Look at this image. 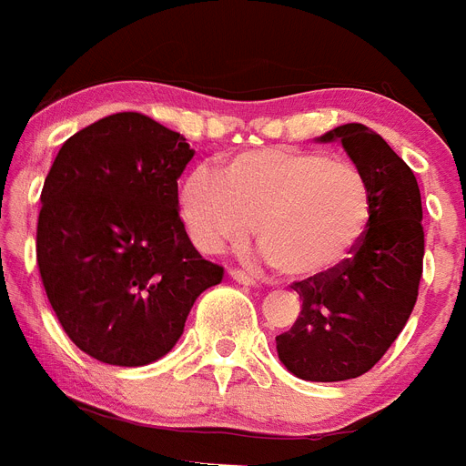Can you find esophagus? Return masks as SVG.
I'll return each mask as SVG.
<instances>
[{
  "label": "esophagus",
  "instance_id": "esophagus-1",
  "mask_svg": "<svg viewBox=\"0 0 466 466\" xmlns=\"http://www.w3.org/2000/svg\"><path fill=\"white\" fill-rule=\"evenodd\" d=\"M230 279H236L238 284H247V287H252V284H257V278L249 273H245V270H238V268H230L228 270Z\"/></svg>",
  "mask_w": 466,
  "mask_h": 466
}]
</instances>
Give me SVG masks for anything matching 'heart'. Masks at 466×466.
Masks as SVG:
<instances>
[{
    "instance_id": "b5f03b06",
    "label": "heart",
    "mask_w": 466,
    "mask_h": 466,
    "mask_svg": "<svg viewBox=\"0 0 466 466\" xmlns=\"http://www.w3.org/2000/svg\"><path fill=\"white\" fill-rule=\"evenodd\" d=\"M179 217L203 254L257 240L279 275L331 273L360 247L373 219V188L357 166L322 151L268 147L196 170L179 188ZM259 224L257 225L256 221Z\"/></svg>"
}]
</instances>
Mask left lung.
<instances>
[{"label":"left lung","mask_w":466,"mask_h":466,"mask_svg":"<svg viewBox=\"0 0 466 466\" xmlns=\"http://www.w3.org/2000/svg\"><path fill=\"white\" fill-rule=\"evenodd\" d=\"M339 139L373 188V219L360 247L339 268L291 284L300 312L275 336L278 357L300 380L357 378L382 360L418 300L425 230L418 179L390 144L361 123L333 127L317 142Z\"/></svg>","instance_id":"obj_1"}]
</instances>
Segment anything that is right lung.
<instances>
[{
	"label": "right lung",
	"instance_id": "add662e5",
	"mask_svg": "<svg viewBox=\"0 0 466 466\" xmlns=\"http://www.w3.org/2000/svg\"><path fill=\"white\" fill-rule=\"evenodd\" d=\"M193 149L137 111L90 123L60 147L36 224V266L72 343L93 360L144 366L179 340L224 268L179 219L177 179Z\"/></svg>",
	"mask_w": 466,
	"mask_h": 466
}]
</instances>
